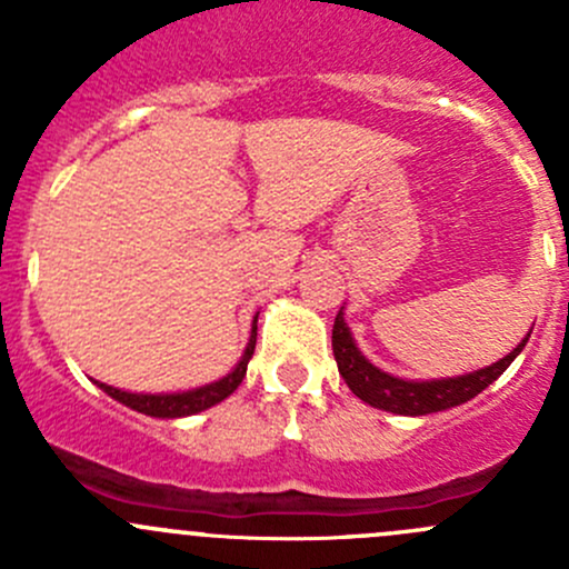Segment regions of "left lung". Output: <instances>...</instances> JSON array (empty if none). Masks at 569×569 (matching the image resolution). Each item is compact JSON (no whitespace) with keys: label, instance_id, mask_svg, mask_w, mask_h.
<instances>
[{"label":"left lung","instance_id":"1","mask_svg":"<svg viewBox=\"0 0 569 569\" xmlns=\"http://www.w3.org/2000/svg\"><path fill=\"white\" fill-rule=\"evenodd\" d=\"M531 330L526 332V338L512 352L503 355L496 363L485 366V369L468 371V375L460 377H443V380H405V377H393L388 371L377 369L360 352L341 308L336 317V325H332V355H336L338 371H341L349 391L358 396V399H363L366 405L377 407V410L396 412V416H429V412H440L449 410V407L465 405V401H470L473 396L485 391L487 386H492L509 369V363L523 352Z\"/></svg>","mask_w":569,"mask_h":569}]
</instances>
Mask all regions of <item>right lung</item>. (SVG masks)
<instances>
[{
  "instance_id": "obj_1",
  "label": "right lung",
  "mask_w": 569,
  "mask_h": 569,
  "mask_svg": "<svg viewBox=\"0 0 569 569\" xmlns=\"http://www.w3.org/2000/svg\"><path fill=\"white\" fill-rule=\"evenodd\" d=\"M256 321L258 317H252L250 341L248 347H244V355L226 377H220V380L206 382V386L200 388H189V391H176V393H131V391H120V388L107 386V382H96V386H99L107 396H112L114 401H120V405L131 407V410L151 418H187V416H194V412L209 410V407L220 405L222 399H228V396L237 391L239 382H242L244 375H248V363L252 352H256V330H258Z\"/></svg>"
}]
</instances>
